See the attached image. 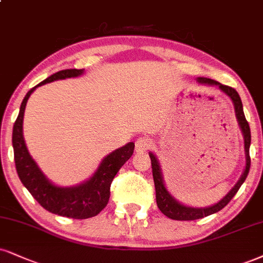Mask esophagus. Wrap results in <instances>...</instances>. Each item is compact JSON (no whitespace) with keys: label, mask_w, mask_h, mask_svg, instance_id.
Returning <instances> with one entry per match:
<instances>
[{"label":"esophagus","mask_w":263,"mask_h":263,"mask_svg":"<svg viewBox=\"0 0 263 263\" xmlns=\"http://www.w3.org/2000/svg\"><path fill=\"white\" fill-rule=\"evenodd\" d=\"M152 141L151 139L148 137H141L139 138L137 142H135V150H137V152H144L148 150V147L151 146Z\"/></svg>","instance_id":"obj_1"}]
</instances>
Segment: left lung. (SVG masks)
<instances>
[{"instance_id": "8db88e82", "label": "left lung", "mask_w": 263, "mask_h": 263, "mask_svg": "<svg viewBox=\"0 0 263 263\" xmlns=\"http://www.w3.org/2000/svg\"><path fill=\"white\" fill-rule=\"evenodd\" d=\"M196 82L202 85H209V86H217L222 92H224L229 99L232 100L233 105H234V112L236 121H238V125L240 128L242 138H244V151H245V170L242 172L241 177L239 178V180L236 181V184L232 187V190L229 191L227 195L215 203V205L209 206V207H193L184 205L178 201L176 197L172 196V194L168 191L163 180V174H162V170L160 166V162H158L156 155L154 152H148L151 158V164H152V176H154L155 181V189H156V202L158 209L164 216H167L168 218L176 219V221H194V219L203 218L210 215L221 211L226 205H228V202L231 201L238 190L240 189V186L244 183L246 177L249 174V170H250V156H249V148H250L251 144V133H250V126L246 121L244 109H242V103L240 100V96L236 92L235 89H233L231 86L222 85L221 83L216 82V80L209 79V78H197Z\"/></svg>"}]
</instances>
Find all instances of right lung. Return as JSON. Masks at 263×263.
<instances>
[{"instance_id":"add662e5","label":"right lung","mask_w":263,"mask_h":263,"mask_svg":"<svg viewBox=\"0 0 263 263\" xmlns=\"http://www.w3.org/2000/svg\"><path fill=\"white\" fill-rule=\"evenodd\" d=\"M84 72V69L61 70L29 90L21 105L12 134L15 168L23 185L48 212L76 219L90 218L99 215L105 209L109 200V186L113 178L123 164L132 157L134 152V142H128L124 146L107 155L89 179L73 186H60L45 176L44 172L29 154L23 137V118L28 99L36 87L52 83L54 80L80 77Z\"/></svg>"}]
</instances>
